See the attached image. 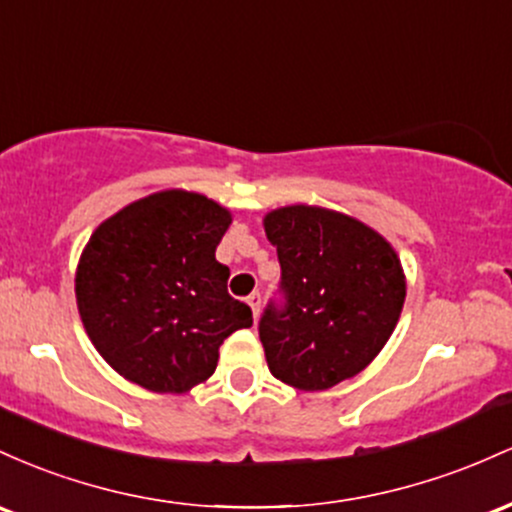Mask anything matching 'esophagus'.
<instances>
[{
	"mask_svg": "<svg viewBox=\"0 0 512 512\" xmlns=\"http://www.w3.org/2000/svg\"><path fill=\"white\" fill-rule=\"evenodd\" d=\"M246 302H249L251 312H254V319H258V314H261V292H251Z\"/></svg>",
	"mask_w": 512,
	"mask_h": 512,
	"instance_id": "34e87169",
	"label": "esophagus"
}]
</instances>
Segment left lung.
<instances>
[{
    "mask_svg": "<svg viewBox=\"0 0 512 512\" xmlns=\"http://www.w3.org/2000/svg\"><path fill=\"white\" fill-rule=\"evenodd\" d=\"M278 249L285 307L258 324L268 370L300 392H324L363 372L389 341L406 300L394 246L365 222L319 205L263 217Z\"/></svg>",
    "mask_w": 512,
    "mask_h": 512,
    "instance_id": "1",
    "label": "left lung"
}]
</instances>
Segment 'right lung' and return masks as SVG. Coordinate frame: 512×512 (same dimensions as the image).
<instances>
[{
  "instance_id": "1",
  "label": "right lung",
  "mask_w": 512,
  "mask_h": 512,
  "mask_svg": "<svg viewBox=\"0 0 512 512\" xmlns=\"http://www.w3.org/2000/svg\"><path fill=\"white\" fill-rule=\"evenodd\" d=\"M229 225L232 212L208 195L169 188L94 229L74 295L86 336L120 377L186 394L215 372L225 338L254 324L215 258Z\"/></svg>"
}]
</instances>
